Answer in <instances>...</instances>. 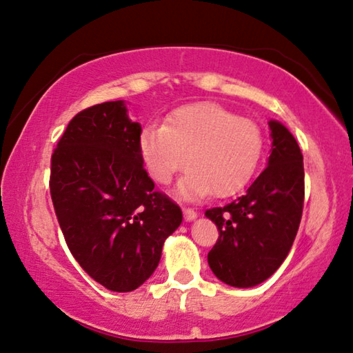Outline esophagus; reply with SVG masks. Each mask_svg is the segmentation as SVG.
Listing matches in <instances>:
<instances>
[{"label": "esophagus", "mask_w": 353, "mask_h": 353, "mask_svg": "<svg viewBox=\"0 0 353 353\" xmlns=\"http://www.w3.org/2000/svg\"><path fill=\"white\" fill-rule=\"evenodd\" d=\"M183 218L187 223H191V221H194L196 218H198V213H196L194 210H191V208H183Z\"/></svg>", "instance_id": "34e87169"}]
</instances>
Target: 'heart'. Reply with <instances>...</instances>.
<instances>
[{"instance_id": "obj_1", "label": "heart", "mask_w": 353, "mask_h": 353, "mask_svg": "<svg viewBox=\"0 0 353 353\" xmlns=\"http://www.w3.org/2000/svg\"><path fill=\"white\" fill-rule=\"evenodd\" d=\"M143 165L155 182L168 183L185 163L177 196L194 201L212 194L227 198L249 183L263 152L260 128L214 103L182 105L163 126L141 130Z\"/></svg>"}]
</instances>
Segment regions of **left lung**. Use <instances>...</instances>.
<instances>
[{
    "label": "left lung",
    "instance_id": "8db88e82",
    "mask_svg": "<svg viewBox=\"0 0 353 353\" xmlns=\"http://www.w3.org/2000/svg\"><path fill=\"white\" fill-rule=\"evenodd\" d=\"M271 154L265 171L246 194L205 216L216 224L219 240L208 266L221 282L252 288L270 279L288 255L303 207V157L292 134L270 119Z\"/></svg>",
    "mask_w": 353,
    "mask_h": 353
}]
</instances>
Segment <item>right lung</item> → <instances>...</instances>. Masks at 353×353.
Returning a JSON list of instances; mask_svg holds the SVG:
<instances>
[{"label": "right lung", "instance_id": "obj_1", "mask_svg": "<svg viewBox=\"0 0 353 353\" xmlns=\"http://www.w3.org/2000/svg\"><path fill=\"white\" fill-rule=\"evenodd\" d=\"M124 101L71 119L51 159V198L71 254L107 290L129 292L159 266L182 210L154 191Z\"/></svg>", "mask_w": 353, "mask_h": 353}]
</instances>
